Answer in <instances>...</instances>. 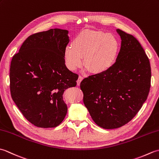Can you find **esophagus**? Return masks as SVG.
<instances>
[{
  "mask_svg": "<svg viewBox=\"0 0 159 159\" xmlns=\"http://www.w3.org/2000/svg\"><path fill=\"white\" fill-rule=\"evenodd\" d=\"M83 79V77L82 76H79V79H78V80H77V85H80V82L82 81Z\"/></svg>",
  "mask_w": 159,
  "mask_h": 159,
  "instance_id": "esophagus-1",
  "label": "esophagus"
}]
</instances>
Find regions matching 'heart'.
<instances>
[{
    "label": "heart",
    "instance_id": "obj_1",
    "mask_svg": "<svg viewBox=\"0 0 159 159\" xmlns=\"http://www.w3.org/2000/svg\"><path fill=\"white\" fill-rule=\"evenodd\" d=\"M120 50L118 39L112 34L98 31H85L79 33L64 50L66 67L76 70L83 63L94 74L109 70L116 62Z\"/></svg>",
    "mask_w": 159,
    "mask_h": 159
}]
</instances>
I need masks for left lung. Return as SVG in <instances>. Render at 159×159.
<instances>
[{"label": "left lung", "mask_w": 159, "mask_h": 159, "mask_svg": "<svg viewBox=\"0 0 159 159\" xmlns=\"http://www.w3.org/2000/svg\"><path fill=\"white\" fill-rule=\"evenodd\" d=\"M121 43L116 61L105 72L80 83L83 102L98 126L113 129L124 126L141 109L150 92V61L133 35L117 29Z\"/></svg>", "instance_id": "8db88e82"}]
</instances>
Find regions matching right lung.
Here are the masks:
<instances>
[{
    "mask_svg": "<svg viewBox=\"0 0 159 159\" xmlns=\"http://www.w3.org/2000/svg\"><path fill=\"white\" fill-rule=\"evenodd\" d=\"M67 30L52 29L28 37L10 66L11 98L26 120L39 128H55L65 118L64 91L75 87L77 74L67 68Z\"/></svg>",
    "mask_w": 159,
    "mask_h": 159,
    "instance_id": "right-lung-1",
    "label": "right lung"
}]
</instances>
